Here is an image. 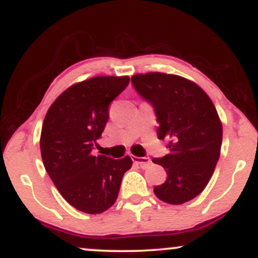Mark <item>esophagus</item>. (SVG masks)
Wrapping results in <instances>:
<instances>
[{
    "label": "esophagus",
    "instance_id": "1",
    "mask_svg": "<svg viewBox=\"0 0 258 258\" xmlns=\"http://www.w3.org/2000/svg\"><path fill=\"white\" fill-rule=\"evenodd\" d=\"M132 161L135 162V164L139 165L142 168H147L150 165V162H152L150 161V159L147 158V156H144V158H139V156H135V155L132 156Z\"/></svg>",
    "mask_w": 258,
    "mask_h": 258
}]
</instances>
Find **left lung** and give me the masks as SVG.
Returning a JSON list of instances; mask_svg holds the SVG:
<instances>
[{
  "label": "left lung",
  "instance_id": "obj_1",
  "mask_svg": "<svg viewBox=\"0 0 258 258\" xmlns=\"http://www.w3.org/2000/svg\"><path fill=\"white\" fill-rule=\"evenodd\" d=\"M131 81L153 106L159 139L168 142L170 153L153 159L167 173L154 193L172 205L194 199L205 189L220 159L222 125L214 103L197 84L177 75L138 74Z\"/></svg>",
  "mask_w": 258,
  "mask_h": 258
}]
</instances>
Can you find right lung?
Masks as SVG:
<instances>
[{"mask_svg": "<svg viewBox=\"0 0 258 258\" xmlns=\"http://www.w3.org/2000/svg\"><path fill=\"white\" fill-rule=\"evenodd\" d=\"M128 76H97L63 92L44 116L41 156L47 173L70 205L102 214L114 205L130 156H94L93 147L109 119V104L128 86Z\"/></svg>", "mask_w": 258, "mask_h": 258, "instance_id": "1", "label": "right lung"}]
</instances>
